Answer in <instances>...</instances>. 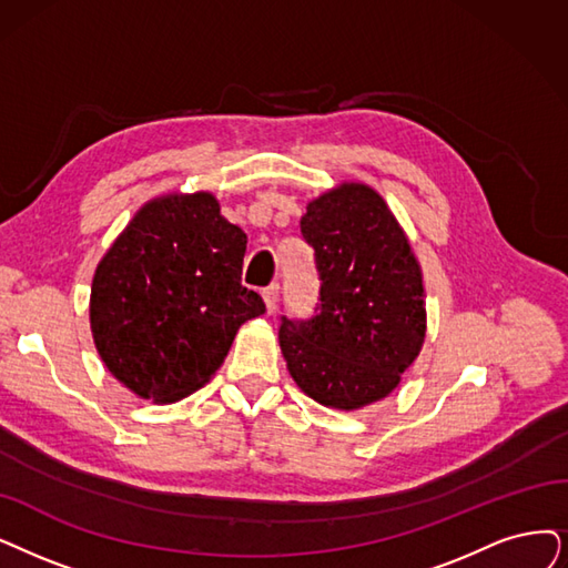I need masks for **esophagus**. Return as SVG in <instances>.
I'll return each instance as SVG.
<instances>
[{"mask_svg": "<svg viewBox=\"0 0 568 568\" xmlns=\"http://www.w3.org/2000/svg\"><path fill=\"white\" fill-rule=\"evenodd\" d=\"M277 298H280V284H270L267 288H263V301H265V307L270 314L275 312Z\"/></svg>", "mask_w": 568, "mask_h": 568, "instance_id": "obj_1", "label": "esophagus"}]
</instances>
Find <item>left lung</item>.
<instances>
[{"label":"left lung","instance_id":"1","mask_svg":"<svg viewBox=\"0 0 568 568\" xmlns=\"http://www.w3.org/2000/svg\"><path fill=\"white\" fill-rule=\"evenodd\" d=\"M301 233L322 286L314 316H282L286 368L316 403L358 410L389 396L422 352V267L387 202L356 181L312 200Z\"/></svg>","mask_w":568,"mask_h":568}]
</instances>
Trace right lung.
<instances>
[{
	"label": "right lung",
	"mask_w": 568,
	"mask_h": 568,
	"mask_svg": "<svg viewBox=\"0 0 568 568\" xmlns=\"http://www.w3.org/2000/svg\"><path fill=\"white\" fill-rule=\"evenodd\" d=\"M246 235L207 193L155 197L98 263L90 331L106 371L153 403L186 398L265 312L242 286Z\"/></svg>",
	"instance_id": "add662e5"
}]
</instances>
